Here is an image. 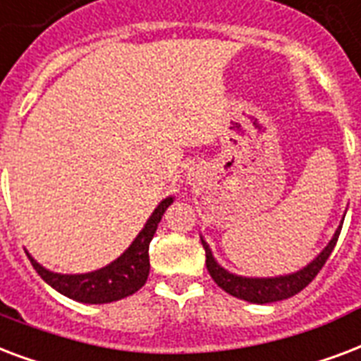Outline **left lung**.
<instances>
[{"label":"left lung","mask_w":361,"mask_h":361,"mask_svg":"<svg viewBox=\"0 0 361 361\" xmlns=\"http://www.w3.org/2000/svg\"><path fill=\"white\" fill-rule=\"evenodd\" d=\"M341 229H343V225L335 231L334 238L329 240V244L322 250V254L310 265H307L301 271L293 272V274L276 276V279H244V276H236V274H231L229 271H225L224 267L217 265L210 247L202 240V246H204L206 252V267H208V272H210L214 282L221 290L227 291L229 295L244 299V301L257 302V305L282 301V299H288V297L295 295L301 290H305L316 279V274L322 271V267L326 265L327 257L334 252L335 244L339 240Z\"/></svg>","instance_id":"1"}]
</instances>
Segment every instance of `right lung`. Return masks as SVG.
Instances as JSON below:
<instances>
[{
	"label": "right lung",
	"instance_id": "right-lung-1",
	"mask_svg": "<svg viewBox=\"0 0 361 361\" xmlns=\"http://www.w3.org/2000/svg\"><path fill=\"white\" fill-rule=\"evenodd\" d=\"M172 204V197L164 199L151 214L147 224L142 233L136 236L130 247L119 259L109 263L100 271L87 272V274H59L43 269L27 254L32 265L37 271L41 279L62 295L75 299L79 302H90V305H102L125 299V297L136 293L142 286L147 282L149 276V242L157 231V225L161 221L162 214Z\"/></svg>",
	"mask_w": 361,
	"mask_h": 361
}]
</instances>
